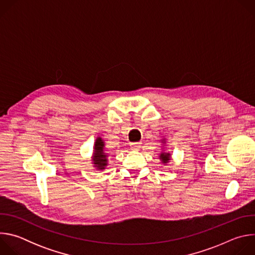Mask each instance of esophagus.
<instances>
[{"label": "esophagus", "instance_id": "esophagus-1", "mask_svg": "<svg viewBox=\"0 0 255 255\" xmlns=\"http://www.w3.org/2000/svg\"><path fill=\"white\" fill-rule=\"evenodd\" d=\"M142 142H133L130 144V147L132 150H139L141 148Z\"/></svg>", "mask_w": 255, "mask_h": 255}]
</instances>
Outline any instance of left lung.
Returning a JSON list of instances; mask_svg holds the SVG:
<instances>
[{
    "label": "left lung",
    "instance_id": "left-lung-1",
    "mask_svg": "<svg viewBox=\"0 0 255 255\" xmlns=\"http://www.w3.org/2000/svg\"><path fill=\"white\" fill-rule=\"evenodd\" d=\"M162 142L164 143V139L162 140ZM170 156L171 154L170 153H167V152H163L161 151V153L159 154V159L161 160L162 163H167L169 160H170Z\"/></svg>",
    "mask_w": 255,
    "mask_h": 255
}]
</instances>
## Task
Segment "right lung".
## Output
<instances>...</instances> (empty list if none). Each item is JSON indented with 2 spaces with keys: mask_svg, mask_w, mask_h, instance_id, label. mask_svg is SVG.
Segmentation results:
<instances>
[{
  "mask_svg": "<svg viewBox=\"0 0 255 255\" xmlns=\"http://www.w3.org/2000/svg\"><path fill=\"white\" fill-rule=\"evenodd\" d=\"M105 142L101 137H98L95 142L94 147V155H93V163L94 166L99 169L103 170L108 165V153L105 150Z\"/></svg>",
  "mask_w": 255,
  "mask_h": 255,
  "instance_id": "1",
  "label": "right lung"
}]
</instances>
